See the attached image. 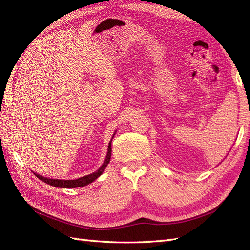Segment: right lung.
Masks as SVG:
<instances>
[{"label": "right lung", "instance_id": "add662e5", "mask_svg": "<svg viewBox=\"0 0 250 250\" xmlns=\"http://www.w3.org/2000/svg\"><path fill=\"white\" fill-rule=\"evenodd\" d=\"M110 156H111V141L108 145V151H107V155L106 158H105V161L103 163V165L101 167L98 169L96 172L92 173V174H88V175H85L83 177H80L78 179H73V180H62V179H51V178H46V177H42L39 174H35V176L37 178H40L43 183H46L50 186L53 187H57V188H79V187H84L87 186L88 184L93 183L94 180H96L98 177H99L101 174L103 173V171L106 168V166L108 165L109 161H110Z\"/></svg>", "mask_w": 250, "mask_h": 250}]
</instances>
